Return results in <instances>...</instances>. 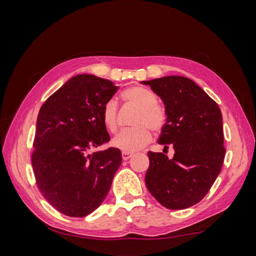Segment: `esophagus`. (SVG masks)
I'll return each mask as SVG.
<instances>
[{"label": "esophagus", "mask_w": 256, "mask_h": 256, "mask_svg": "<svg viewBox=\"0 0 256 256\" xmlns=\"http://www.w3.org/2000/svg\"><path fill=\"white\" fill-rule=\"evenodd\" d=\"M132 156H134V154H131V152H122V157L124 160H128Z\"/></svg>", "instance_id": "esophagus-1"}]
</instances>
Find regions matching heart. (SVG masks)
Here are the masks:
<instances>
[{"instance_id":"obj_1","label":"heart","mask_w":256,"mask_h":256,"mask_svg":"<svg viewBox=\"0 0 256 256\" xmlns=\"http://www.w3.org/2000/svg\"><path fill=\"white\" fill-rule=\"evenodd\" d=\"M122 99L138 108V113L134 120L136 127L122 130L116 136L112 144L124 152H134L145 147L152 140V134L159 132L166 124V113L157 104L158 99L152 92L142 86H131L122 92ZM102 122L108 130L115 132L118 130V104L115 100H109L102 109Z\"/></svg>"}]
</instances>
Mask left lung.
I'll return each mask as SVG.
<instances>
[{"instance_id": "1", "label": "left lung", "mask_w": 256, "mask_h": 256, "mask_svg": "<svg viewBox=\"0 0 256 256\" xmlns=\"http://www.w3.org/2000/svg\"><path fill=\"white\" fill-rule=\"evenodd\" d=\"M150 85L166 106V122L158 144L174 148L173 158L148 152L145 184L152 196L168 209L198 204L210 190L223 164L222 114L219 106L196 83L168 76Z\"/></svg>"}]
</instances>
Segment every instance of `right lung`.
<instances>
[{
  "instance_id": "right-lung-1",
  "label": "right lung",
  "mask_w": 256,
  "mask_h": 256,
  "mask_svg": "<svg viewBox=\"0 0 256 256\" xmlns=\"http://www.w3.org/2000/svg\"><path fill=\"white\" fill-rule=\"evenodd\" d=\"M110 80L78 74L46 100L37 116L32 166L44 198L69 216L97 209L122 164L118 148L88 154L110 141L102 109L118 90Z\"/></svg>"
}]
</instances>
